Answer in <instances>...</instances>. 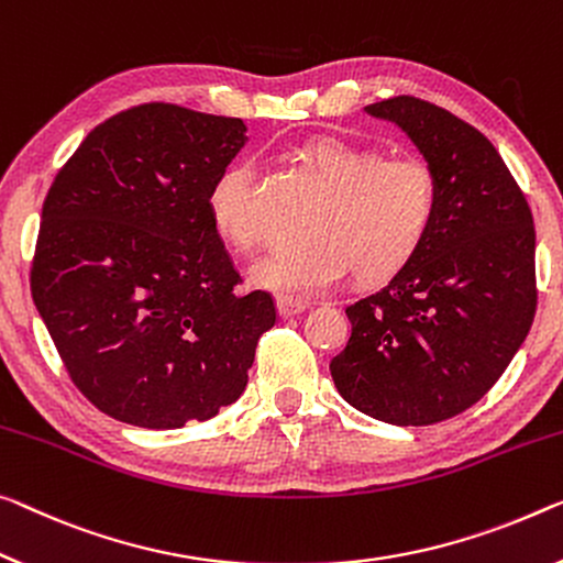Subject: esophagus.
<instances>
[{
  "mask_svg": "<svg viewBox=\"0 0 563 563\" xmlns=\"http://www.w3.org/2000/svg\"><path fill=\"white\" fill-rule=\"evenodd\" d=\"M276 309H279V314H282L284 319H287V317H297V314H301V311L307 309V301L279 297V299H276Z\"/></svg>",
  "mask_w": 563,
  "mask_h": 563,
  "instance_id": "obj_1",
  "label": "esophagus"
}]
</instances>
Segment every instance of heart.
I'll return each instance as SVG.
<instances>
[{"mask_svg": "<svg viewBox=\"0 0 563 563\" xmlns=\"http://www.w3.org/2000/svg\"><path fill=\"white\" fill-rule=\"evenodd\" d=\"M301 161L327 191L309 223L314 241L276 249L249 272L252 284L307 299L336 287L352 269L360 279H385L420 252L438 211V180L426 161L379 158L336 137L307 143ZM254 180L249 163H233L209 191L216 233L241 254H252L264 239Z\"/></svg>", "mask_w": 563, "mask_h": 563, "instance_id": "heart-1", "label": "heart"}]
</instances>
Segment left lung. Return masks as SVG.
<instances>
[{
  "mask_svg": "<svg viewBox=\"0 0 563 563\" xmlns=\"http://www.w3.org/2000/svg\"><path fill=\"white\" fill-rule=\"evenodd\" d=\"M438 180L428 239L383 287L344 309L352 334L330 362L344 400L390 426L468 410L521 350L536 314L533 216L486 135L432 102H372Z\"/></svg>",
  "mask_w": 563,
  "mask_h": 563,
  "instance_id": "obj_1",
  "label": "left lung"
}]
</instances>
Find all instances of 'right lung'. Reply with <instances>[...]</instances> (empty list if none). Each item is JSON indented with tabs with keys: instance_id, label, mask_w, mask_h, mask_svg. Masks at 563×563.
<instances>
[{
	"instance_id": "1",
	"label": "right lung",
	"mask_w": 563,
	"mask_h": 563,
	"mask_svg": "<svg viewBox=\"0 0 563 563\" xmlns=\"http://www.w3.org/2000/svg\"><path fill=\"white\" fill-rule=\"evenodd\" d=\"M241 118L166 102L100 123L42 203L32 299L73 383L128 426L209 420L246 390L269 294L239 291L209 191Z\"/></svg>"
}]
</instances>
